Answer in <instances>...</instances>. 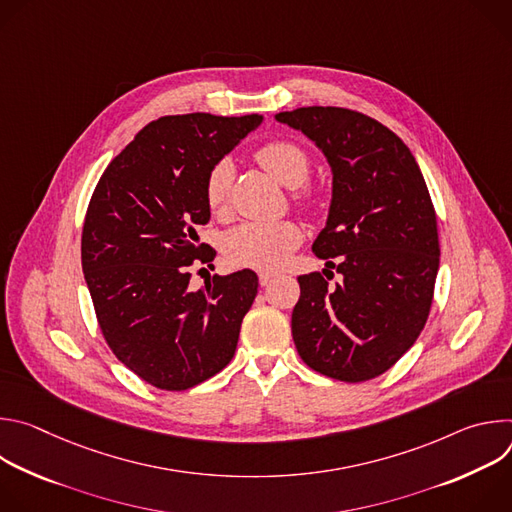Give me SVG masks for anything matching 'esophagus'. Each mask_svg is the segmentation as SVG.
<instances>
[{
	"instance_id": "34e87169",
	"label": "esophagus",
	"mask_w": 512,
	"mask_h": 512,
	"mask_svg": "<svg viewBox=\"0 0 512 512\" xmlns=\"http://www.w3.org/2000/svg\"><path fill=\"white\" fill-rule=\"evenodd\" d=\"M271 279H273V273H269V271H261V273H259V281H261V285H267Z\"/></svg>"
}]
</instances>
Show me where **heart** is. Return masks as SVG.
I'll list each match as a JSON object with an SVG mask.
<instances>
[{"mask_svg":"<svg viewBox=\"0 0 512 512\" xmlns=\"http://www.w3.org/2000/svg\"><path fill=\"white\" fill-rule=\"evenodd\" d=\"M255 160L281 184L300 186L296 198L304 204H316L318 196L312 188L302 186L312 170V160L300 143L291 139L269 141L255 152ZM235 168L233 162L218 160L204 180V202L210 212L223 214L229 206ZM302 243V229L294 221H245L229 229L223 237L225 257L237 267L259 271L279 269L289 253Z\"/></svg>","mask_w":512,"mask_h":512,"instance_id":"obj_1","label":"heart"}]
</instances>
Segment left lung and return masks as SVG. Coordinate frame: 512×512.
Returning <instances> with one entry per match:
<instances>
[{
  "label": "left lung",
  "instance_id": "8db88e82",
  "mask_svg": "<svg viewBox=\"0 0 512 512\" xmlns=\"http://www.w3.org/2000/svg\"><path fill=\"white\" fill-rule=\"evenodd\" d=\"M275 119L330 162V214L312 251L342 275L334 287L320 271L298 277L296 348L320 375L371 381L413 346L433 302L440 239L427 184L401 137L369 115L300 107Z\"/></svg>",
  "mask_w": 512,
  "mask_h": 512
}]
</instances>
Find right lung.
<instances>
[{
    "instance_id": "obj_1",
    "label": "right lung",
    "mask_w": 512,
    "mask_h": 512,
    "mask_svg": "<svg viewBox=\"0 0 512 512\" xmlns=\"http://www.w3.org/2000/svg\"><path fill=\"white\" fill-rule=\"evenodd\" d=\"M261 119L160 117L113 158L91 196L81 259L99 328L125 367L156 389L186 391L235 356L257 275H212L192 289L188 269L216 255L196 235L210 218L206 174Z\"/></svg>"
}]
</instances>
